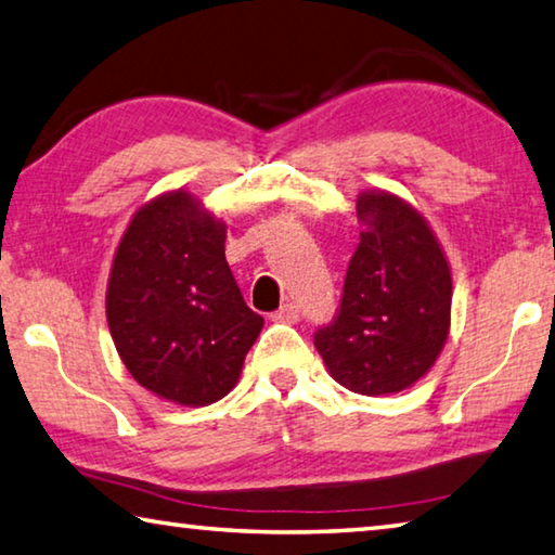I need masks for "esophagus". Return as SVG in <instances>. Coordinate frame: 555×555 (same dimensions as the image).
I'll return each instance as SVG.
<instances>
[{
    "mask_svg": "<svg viewBox=\"0 0 555 555\" xmlns=\"http://www.w3.org/2000/svg\"><path fill=\"white\" fill-rule=\"evenodd\" d=\"M298 318H300L298 306L296 304H284L274 315H271V321H274V323H296Z\"/></svg>",
    "mask_w": 555,
    "mask_h": 555,
    "instance_id": "esophagus-1",
    "label": "esophagus"
}]
</instances>
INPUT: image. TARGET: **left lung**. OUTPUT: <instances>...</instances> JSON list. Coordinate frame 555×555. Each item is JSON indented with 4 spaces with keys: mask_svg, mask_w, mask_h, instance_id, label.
<instances>
[{
    "mask_svg": "<svg viewBox=\"0 0 555 555\" xmlns=\"http://www.w3.org/2000/svg\"><path fill=\"white\" fill-rule=\"evenodd\" d=\"M360 244L340 313L315 333L325 370L362 397L399 393L426 377L450 333L453 276L428 220L389 191L357 195Z\"/></svg>",
    "mask_w": 555,
    "mask_h": 555,
    "instance_id": "8db88e82",
    "label": "left lung"
}]
</instances>
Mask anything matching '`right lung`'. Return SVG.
Wrapping results in <instances>:
<instances>
[{"instance_id":"add662e5","label":"right lung","mask_w":555,"mask_h":555,"mask_svg":"<svg viewBox=\"0 0 555 555\" xmlns=\"http://www.w3.org/2000/svg\"><path fill=\"white\" fill-rule=\"evenodd\" d=\"M224 237L228 224L178 188L131 215L112 259V340L131 377L178 406L230 393L264 325L244 304Z\"/></svg>"}]
</instances>
